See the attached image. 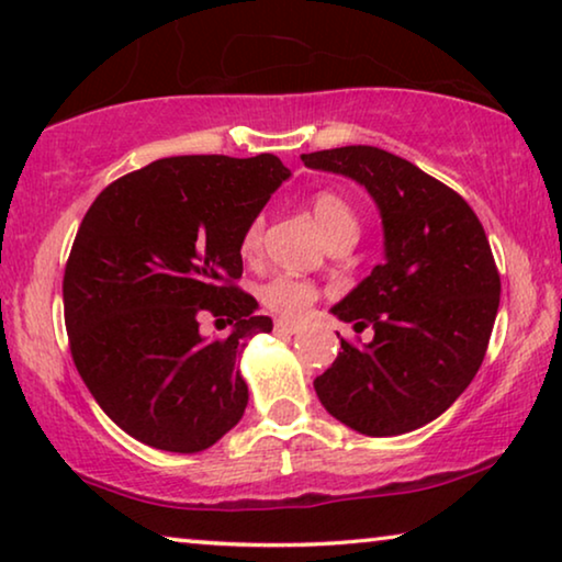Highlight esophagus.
Masks as SVG:
<instances>
[{
	"instance_id": "esophagus-1",
	"label": "esophagus",
	"mask_w": 562,
	"mask_h": 562,
	"mask_svg": "<svg viewBox=\"0 0 562 562\" xmlns=\"http://www.w3.org/2000/svg\"><path fill=\"white\" fill-rule=\"evenodd\" d=\"M303 325L295 323V321H288V317H280V321H274V330L282 333V335H295Z\"/></svg>"
}]
</instances>
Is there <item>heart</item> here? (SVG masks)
I'll list each match as a JSON object with an SVG mask.
<instances>
[{"label":"heart","mask_w":562,"mask_h":562,"mask_svg":"<svg viewBox=\"0 0 562 562\" xmlns=\"http://www.w3.org/2000/svg\"><path fill=\"white\" fill-rule=\"evenodd\" d=\"M310 212H313L315 222L321 224L330 247H350L358 239V234H361V222H358L353 204H350L342 194H338V191H315V194L310 196ZM262 216H255V220L247 222V227L241 232L239 239L241 255L255 257L259 252V247H262ZM315 284L310 280L292 278V274H278V278L267 280L262 288H259V300H262V305L284 317L303 315L305 310L315 303Z\"/></svg>","instance_id":"heart-1"}]
</instances>
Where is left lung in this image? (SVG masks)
<instances>
[{"label": "left lung", "mask_w": 562, "mask_h": 562, "mask_svg": "<svg viewBox=\"0 0 562 562\" xmlns=\"http://www.w3.org/2000/svg\"><path fill=\"white\" fill-rule=\"evenodd\" d=\"M310 169L342 173L375 199L386 259L333 307L366 346L315 379L321 404L366 437H396L434 422L480 371L499 307V272L472 206L447 183L375 146L303 154Z\"/></svg>", "instance_id": "obj_1"}]
</instances>
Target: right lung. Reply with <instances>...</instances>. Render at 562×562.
<instances>
[{"label":"right lung","mask_w":562,"mask_h":562,"mask_svg":"<svg viewBox=\"0 0 562 562\" xmlns=\"http://www.w3.org/2000/svg\"><path fill=\"white\" fill-rule=\"evenodd\" d=\"M290 171L272 154L171 156L100 191L63 278L80 379L133 439L194 454L247 408L239 350L272 321L237 284L239 239ZM232 324L206 339L198 317Z\"/></svg>","instance_id":"right-lung-1"}]
</instances>
